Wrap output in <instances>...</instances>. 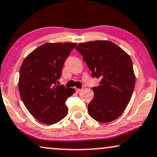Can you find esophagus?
I'll list each match as a JSON object with an SVG mask.
<instances>
[{
    "label": "esophagus",
    "mask_w": 157,
    "mask_h": 157,
    "mask_svg": "<svg viewBox=\"0 0 157 157\" xmlns=\"http://www.w3.org/2000/svg\"><path fill=\"white\" fill-rule=\"evenodd\" d=\"M76 90V93H80V91H82V89H80V88H76V90Z\"/></svg>",
    "instance_id": "esophagus-1"
}]
</instances>
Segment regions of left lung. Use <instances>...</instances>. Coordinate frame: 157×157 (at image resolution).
Masks as SVG:
<instances>
[{
  "label": "left lung",
  "instance_id": "obj_1",
  "mask_svg": "<svg viewBox=\"0 0 157 157\" xmlns=\"http://www.w3.org/2000/svg\"><path fill=\"white\" fill-rule=\"evenodd\" d=\"M100 84L93 88L89 115L100 123L116 120L124 113L132 96L136 77L131 57L110 41L80 43L75 47Z\"/></svg>",
  "mask_w": 157,
  "mask_h": 157
}]
</instances>
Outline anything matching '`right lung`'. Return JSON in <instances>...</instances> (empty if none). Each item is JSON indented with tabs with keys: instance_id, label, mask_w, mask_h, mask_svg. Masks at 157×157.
Returning a JSON list of instances; mask_svg holds the SVG:
<instances>
[{
	"instance_id": "add662e5",
	"label": "right lung",
	"mask_w": 157,
	"mask_h": 157,
	"mask_svg": "<svg viewBox=\"0 0 157 157\" xmlns=\"http://www.w3.org/2000/svg\"><path fill=\"white\" fill-rule=\"evenodd\" d=\"M76 43H47L31 52L21 66L18 90L24 105L39 121L57 124L68 113L66 100L73 88L56 85L64 62Z\"/></svg>"
}]
</instances>
